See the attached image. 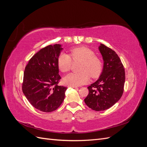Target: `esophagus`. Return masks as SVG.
Masks as SVG:
<instances>
[{
  "label": "esophagus",
  "mask_w": 147,
  "mask_h": 147,
  "mask_svg": "<svg viewBox=\"0 0 147 147\" xmlns=\"http://www.w3.org/2000/svg\"><path fill=\"white\" fill-rule=\"evenodd\" d=\"M68 86L69 87H72V88H77V86H75V85H69Z\"/></svg>",
  "instance_id": "esophagus-1"
}]
</instances>
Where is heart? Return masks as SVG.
<instances>
[{
	"instance_id": "1",
	"label": "heart",
	"mask_w": 147,
	"mask_h": 147,
	"mask_svg": "<svg viewBox=\"0 0 147 147\" xmlns=\"http://www.w3.org/2000/svg\"><path fill=\"white\" fill-rule=\"evenodd\" d=\"M81 60L79 66V72H72L65 75L64 81L69 85H81L90 80V75L92 78L98 77L102 70V63L99 57L94 55V53L86 47H77L71 49L70 55L61 53L57 57V65L63 72L70 70L72 59Z\"/></svg>"
}]
</instances>
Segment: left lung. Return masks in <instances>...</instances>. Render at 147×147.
Returning a JSON list of instances; mask_svg holds the SVG:
<instances>
[{
  "label": "left lung",
  "mask_w": 147,
  "mask_h": 147,
  "mask_svg": "<svg viewBox=\"0 0 147 147\" xmlns=\"http://www.w3.org/2000/svg\"><path fill=\"white\" fill-rule=\"evenodd\" d=\"M99 50L104 60L103 70L99 79L88 87L89 94L84 100L93 110L103 111L112 107L121 97L125 71L115 51L101 43Z\"/></svg>",
  "instance_id": "left-lung-1"
}]
</instances>
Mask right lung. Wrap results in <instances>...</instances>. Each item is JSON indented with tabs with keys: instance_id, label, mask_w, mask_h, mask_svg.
I'll use <instances>...</instances> for the list:
<instances>
[{
	"instance_id": "add662e5",
	"label": "right lung",
	"mask_w": 147,
	"mask_h": 147,
	"mask_svg": "<svg viewBox=\"0 0 147 147\" xmlns=\"http://www.w3.org/2000/svg\"><path fill=\"white\" fill-rule=\"evenodd\" d=\"M59 44L48 45L35 54L26 66L22 90L34 107L43 112L56 110L63 103L67 88L59 86L57 57Z\"/></svg>"
}]
</instances>
